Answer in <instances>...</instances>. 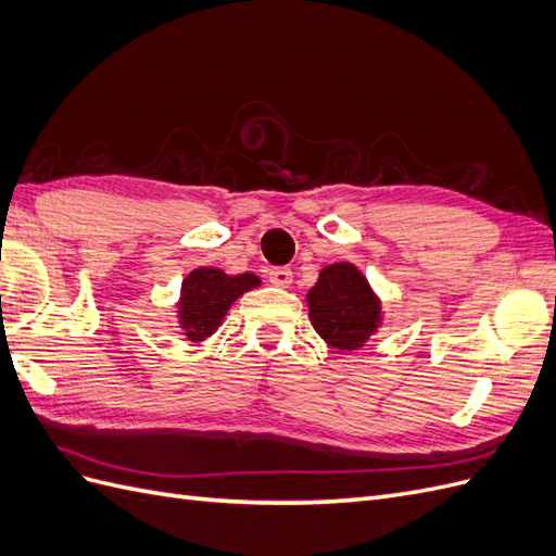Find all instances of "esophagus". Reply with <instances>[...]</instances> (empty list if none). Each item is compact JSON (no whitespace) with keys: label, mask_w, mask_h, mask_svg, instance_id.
<instances>
[{"label":"esophagus","mask_w":556,"mask_h":556,"mask_svg":"<svg viewBox=\"0 0 556 556\" xmlns=\"http://www.w3.org/2000/svg\"><path fill=\"white\" fill-rule=\"evenodd\" d=\"M268 280H271L276 288H290V282H292V271L288 266H278V268H271V271H268Z\"/></svg>","instance_id":"1"}]
</instances>
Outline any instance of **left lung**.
<instances>
[{
  "instance_id": "8db88e82",
  "label": "left lung",
  "mask_w": 556,
  "mask_h": 556,
  "mask_svg": "<svg viewBox=\"0 0 556 556\" xmlns=\"http://www.w3.org/2000/svg\"><path fill=\"white\" fill-rule=\"evenodd\" d=\"M306 301L315 331L341 355L359 350L382 323L380 299L366 276L350 262L325 266Z\"/></svg>"
}]
</instances>
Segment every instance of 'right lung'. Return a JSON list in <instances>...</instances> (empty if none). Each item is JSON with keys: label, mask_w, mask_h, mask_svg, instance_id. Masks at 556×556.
<instances>
[{"label": "right lung", "mask_w": 556, "mask_h": 556, "mask_svg": "<svg viewBox=\"0 0 556 556\" xmlns=\"http://www.w3.org/2000/svg\"><path fill=\"white\" fill-rule=\"evenodd\" d=\"M262 280L255 274L227 276L220 268L199 266L188 274L180 288L178 325L188 341H204L223 325L233 301L252 288H260Z\"/></svg>", "instance_id": "right-lung-1"}]
</instances>
